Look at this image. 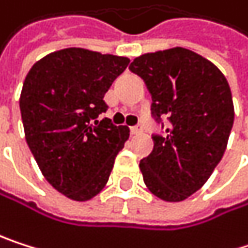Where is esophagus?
Masks as SVG:
<instances>
[{
    "mask_svg": "<svg viewBox=\"0 0 248 248\" xmlns=\"http://www.w3.org/2000/svg\"><path fill=\"white\" fill-rule=\"evenodd\" d=\"M142 131H144L142 125H137V126H132V128H131V132H132L134 135H140V134H142Z\"/></svg>",
    "mask_w": 248,
    "mask_h": 248,
    "instance_id": "1",
    "label": "esophagus"
}]
</instances>
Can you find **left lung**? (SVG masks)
Instances as JSON below:
<instances>
[{"mask_svg":"<svg viewBox=\"0 0 248 248\" xmlns=\"http://www.w3.org/2000/svg\"><path fill=\"white\" fill-rule=\"evenodd\" d=\"M129 69L145 81L155 120H170L140 163L144 182L166 202L185 201L206 183L225 153L234 123L228 81L211 61L185 47L144 53Z\"/></svg>","mask_w":248,"mask_h":248,"instance_id":"8db88e82","label":"left lung"}]
</instances>
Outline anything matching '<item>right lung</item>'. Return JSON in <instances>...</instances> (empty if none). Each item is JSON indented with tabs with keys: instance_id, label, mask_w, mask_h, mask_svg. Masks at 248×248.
<instances>
[{
	"instance_id": "add662e5",
	"label": "right lung",
	"mask_w": 248,
	"mask_h": 248,
	"mask_svg": "<svg viewBox=\"0 0 248 248\" xmlns=\"http://www.w3.org/2000/svg\"><path fill=\"white\" fill-rule=\"evenodd\" d=\"M128 63L125 56L66 47L26 75L20 111L27 145L49 185L72 201H90L104 189L129 138L128 126L97 120L107 110L104 94Z\"/></svg>"
}]
</instances>
